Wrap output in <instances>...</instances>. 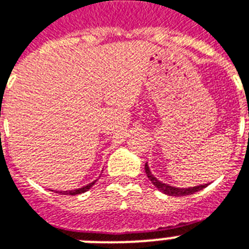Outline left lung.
<instances>
[{
  "label": "left lung",
  "mask_w": 249,
  "mask_h": 249,
  "mask_svg": "<svg viewBox=\"0 0 249 249\" xmlns=\"http://www.w3.org/2000/svg\"><path fill=\"white\" fill-rule=\"evenodd\" d=\"M248 116H249V112H248ZM145 172L149 180L151 183L154 184V187H157L163 192L164 195H168V196H175V197H181V196H188V195H193V193L198 192L201 189H204L208 184H205V185H197V187H189V188H176V187H171L170 184H164L162 181H159L157 178H155L153 174H151V171H150L149 166H147V163H145Z\"/></svg>",
  "instance_id": "1"
}]
</instances>
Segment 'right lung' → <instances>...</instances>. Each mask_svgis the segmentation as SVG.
Returning <instances> with one entry per match:
<instances>
[{"label":"right lung","mask_w":249,"mask_h":249,"mask_svg":"<svg viewBox=\"0 0 249 249\" xmlns=\"http://www.w3.org/2000/svg\"><path fill=\"white\" fill-rule=\"evenodd\" d=\"M95 181L96 180H94L92 183L87 184V185H85V187L82 188H78V189H71V191H57V193H60V195H69V196H75V195H81V193H85L86 191H89L92 185L95 184Z\"/></svg>","instance_id":"1"}]
</instances>
